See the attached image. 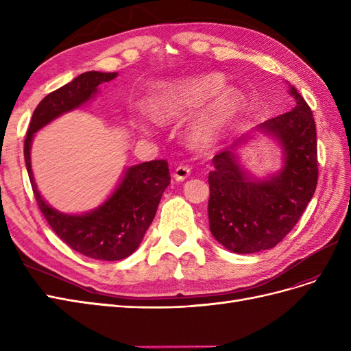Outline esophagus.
Masks as SVG:
<instances>
[{"label": "esophagus", "instance_id": "34e87169", "mask_svg": "<svg viewBox=\"0 0 351 351\" xmlns=\"http://www.w3.org/2000/svg\"><path fill=\"white\" fill-rule=\"evenodd\" d=\"M190 173H192V168L189 165H178L176 168L173 177L177 180V182H183V180H186L190 176Z\"/></svg>", "mask_w": 351, "mask_h": 351}]
</instances>
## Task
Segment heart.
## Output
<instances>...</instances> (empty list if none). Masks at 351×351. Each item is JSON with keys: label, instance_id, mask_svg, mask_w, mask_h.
<instances>
[{"label": "heart", "instance_id": "1", "mask_svg": "<svg viewBox=\"0 0 351 351\" xmlns=\"http://www.w3.org/2000/svg\"><path fill=\"white\" fill-rule=\"evenodd\" d=\"M208 105L193 124L192 137L199 146L215 143L246 110L241 92L226 89L218 73L202 74L162 84L152 98V110L161 120L184 119Z\"/></svg>", "mask_w": 351, "mask_h": 351}]
</instances>
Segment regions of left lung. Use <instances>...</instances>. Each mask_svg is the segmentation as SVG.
Masks as SVG:
<instances>
[{
	"mask_svg": "<svg viewBox=\"0 0 351 351\" xmlns=\"http://www.w3.org/2000/svg\"><path fill=\"white\" fill-rule=\"evenodd\" d=\"M295 105L262 123L284 151V167L267 180L252 178L239 164L234 143L212 159L208 217L212 236L234 253L272 249L300 219L317 184V142L312 110L294 86Z\"/></svg>",
	"mask_w": 351,
	"mask_h": 351,
	"instance_id": "8db88e82",
	"label": "left lung"
}]
</instances>
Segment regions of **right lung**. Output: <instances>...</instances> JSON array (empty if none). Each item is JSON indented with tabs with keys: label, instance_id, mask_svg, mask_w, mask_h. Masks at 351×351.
<instances>
[{
	"label": "right lung",
	"instance_id": "right-lung-1",
	"mask_svg": "<svg viewBox=\"0 0 351 351\" xmlns=\"http://www.w3.org/2000/svg\"><path fill=\"white\" fill-rule=\"evenodd\" d=\"M114 77L117 73L86 71L47 95L32 115L25 139V161L30 184L49 227L73 250L99 261H120L139 247L155 218L164 190L171 182L168 162L165 159H155L127 168L119 187L99 208L88 214L69 215L52 209L38 192L30 167V145L39 129L64 112L79 108L93 98L101 83Z\"/></svg>",
	"mask_w": 351,
	"mask_h": 351
}]
</instances>
